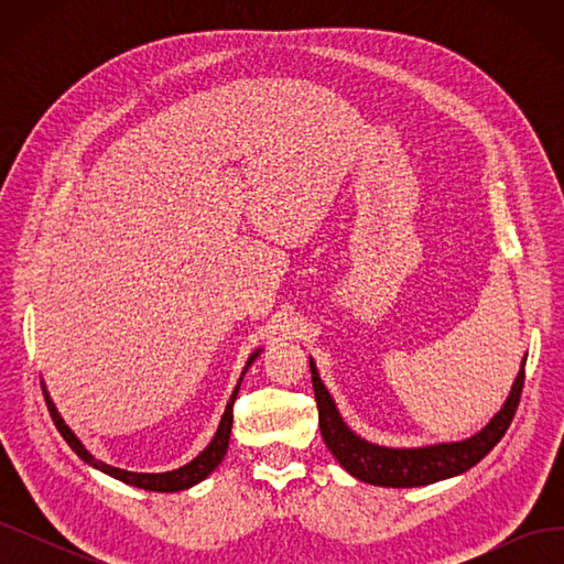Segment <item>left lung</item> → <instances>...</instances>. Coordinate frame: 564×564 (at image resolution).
I'll return each instance as SVG.
<instances>
[{"mask_svg":"<svg viewBox=\"0 0 564 564\" xmlns=\"http://www.w3.org/2000/svg\"><path fill=\"white\" fill-rule=\"evenodd\" d=\"M524 362L518 377L510 386L508 398L497 414L489 419L482 431L458 442H437L425 447H383L377 442H369L348 429V423L340 416L334 398L327 386L322 383L315 360L311 357L313 390L319 412V431L324 445L329 447L334 458L344 466L352 477L377 487H425L440 480H449L460 473L470 470L475 464L497 447V442L506 435L510 421L516 416V409L524 386Z\"/></svg>","mask_w":564,"mask_h":564,"instance_id":"8db88e82","label":"left lung"}]
</instances>
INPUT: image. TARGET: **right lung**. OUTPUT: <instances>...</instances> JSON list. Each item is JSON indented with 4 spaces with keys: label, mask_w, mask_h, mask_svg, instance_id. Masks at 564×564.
Listing matches in <instances>:
<instances>
[{
    "label": "right lung",
    "mask_w": 564,
    "mask_h": 564,
    "mask_svg": "<svg viewBox=\"0 0 564 564\" xmlns=\"http://www.w3.org/2000/svg\"><path fill=\"white\" fill-rule=\"evenodd\" d=\"M259 355H261V348L253 350L249 355V360H247V365L242 369V377H240V381H237V386L232 390V395H230V400L226 404V412H224V416H220L218 431L212 437L209 445L204 447L191 460V464H185V466H181L176 470H166V473H131V470H122V468H112V466L104 464V460H98L87 447L82 445V440L70 431V425L63 421V416L58 414L54 400L48 398V390H46L44 381H42V390H44V398H46V404H48V414H51V419H54L58 433L63 435V440L67 442V445H70V449L84 460V464H89L91 468L115 477V480H119V482L131 485V487H139V489H145V491H183V489H191L197 482H202L204 477H209L218 468L220 460H224V456L228 452L230 431H232V404H235L237 392H240V386H242V379H245L247 369L253 365V360Z\"/></svg>",
    "instance_id": "1"
}]
</instances>
